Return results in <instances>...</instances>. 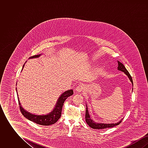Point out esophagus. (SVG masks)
Instances as JSON below:
<instances>
[{"instance_id":"esophagus-1","label":"esophagus","mask_w":148,"mask_h":148,"mask_svg":"<svg viewBox=\"0 0 148 148\" xmlns=\"http://www.w3.org/2000/svg\"><path fill=\"white\" fill-rule=\"evenodd\" d=\"M85 89L84 85L83 84H79L78 85L77 87L76 88V90L77 92H82Z\"/></svg>"}]
</instances>
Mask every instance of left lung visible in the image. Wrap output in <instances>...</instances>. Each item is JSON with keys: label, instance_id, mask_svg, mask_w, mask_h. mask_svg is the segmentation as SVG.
<instances>
[{"label": "left lung", "instance_id": "obj_1", "mask_svg": "<svg viewBox=\"0 0 148 148\" xmlns=\"http://www.w3.org/2000/svg\"><path fill=\"white\" fill-rule=\"evenodd\" d=\"M118 69L119 71H121L123 72H124L127 76L129 77V79H130V82H132L133 86V79L132 77H131L130 74H129V73L128 72V71H127V69L125 68V67L124 66V65L119 62V61H118ZM85 120L86 123L88 124V125L90 127H91L92 129H106V128H108V127H112L116 126L120 124V123L122 121V120H121L119 122L115 123V124H103V123H95L94 121L92 120V119L90 118V116L89 115V114L88 112V108L86 106V113H85Z\"/></svg>", "mask_w": 148, "mask_h": 148}]
</instances>
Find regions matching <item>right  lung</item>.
<instances>
[{"instance_id":"obj_1","label":"right lung","mask_w":148,"mask_h":148,"mask_svg":"<svg viewBox=\"0 0 148 148\" xmlns=\"http://www.w3.org/2000/svg\"><path fill=\"white\" fill-rule=\"evenodd\" d=\"M40 56V54L39 55H35L34 56H31L29 58H38ZM24 66V64L23 65V68ZM73 94V90H69L63 93L61 96L59 97V98L58 100V102L56 103V106L54 110L50 113L49 114L44 115H34L31 113L27 112L26 110H25L21 106V103L19 101V100L18 99V102L19 104V108L22 114L28 119L33 121L36 124L42 125H52L54 123H56V121L59 119V118L62 115V108L63 106L65 100Z\"/></svg>"}]
</instances>
